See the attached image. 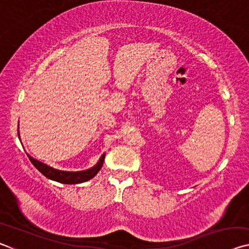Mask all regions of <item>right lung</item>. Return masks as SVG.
I'll list each match as a JSON object with an SVG mask.
<instances>
[{
    "label": "right lung",
    "mask_w": 249,
    "mask_h": 249,
    "mask_svg": "<svg viewBox=\"0 0 249 249\" xmlns=\"http://www.w3.org/2000/svg\"><path fill=\"white\" fill-rule=\"evenodd\" d=\"M104 157H105V155H102V157H101L100 161L98 162V165L92 167L91 169H88L84 171L70 172V171H61V170L54 169V168L45 165V163L40 162L36 159H34L33 157H31V156L28 155V158L32 161L33 165L35 166L45 177H47L48 179H52L54 181H58V182L66 183V184L81 183V182H84V181H88V180L93 178V177L100 171L101 168H102Z\"/></svg>",
    "instance_id": "obj_1"
}]
</instances>
